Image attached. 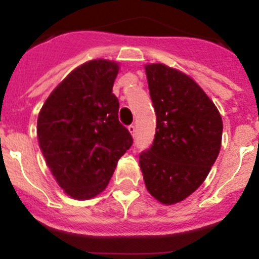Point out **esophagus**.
I'll return each mask as SVG.
<instances>
[{
	"mask_svg": "<svg viewBox=\"0 0 259 259\" xmlns=\"http://www.w3.org/2000/svg\"><path fill=\"white\" fill-rule=\"evenodd\" d=\"M127 129H129L130 134H132L133 137H134V135H135V132H137V129H135V125H129V127H127Z\"/></svg>",
	"mask_w": 259,
	"mask_h": 259,
	"instance_id": "1",
	"label": "esophagus"
}]
</instances>
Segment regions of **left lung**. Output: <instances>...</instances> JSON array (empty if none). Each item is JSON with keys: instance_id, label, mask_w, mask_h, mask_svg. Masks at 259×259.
Returning <instances> with one entry per match:
<instances>
[{"instance_id": "8db88e82", "label": "left lung", "mask_w": 259, "mask_h": 259, "mask_svg": "<svg viewBox=\"0 0 259 259\" xmlns=\"http://www.w3.org/2000/svg\"><path fill=\"white\" fill-rule=\"evenodd\" d=\"M146 74L157 124L139 166L152 197L170 206L206 180L221 148L222 118L189 75L163 64L146 65Z\"/></svg>"}]
</instances>
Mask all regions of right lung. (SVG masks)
<instances>
[{"mask_svg": "<svg viewBox=\"0 0 259 259\" xmlns=\"http://www.w3.org/2000/svg\"><path fill=\"white\" fill-rule=\"evenodd\" d=\"M118 64L92 60L53 89L37 122L39 148L57 184L74 199L106 189L133 138L118 121L112 87Z\"/></svg>", "mask_w": 259, "mask_h": 259, "instance_id": "right-lung-1", "label": "right lung"}]
</instances>
